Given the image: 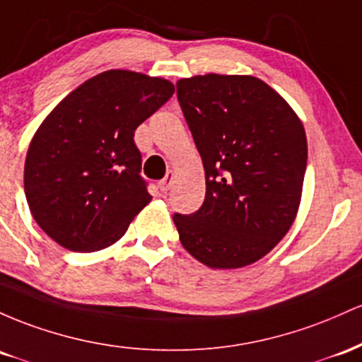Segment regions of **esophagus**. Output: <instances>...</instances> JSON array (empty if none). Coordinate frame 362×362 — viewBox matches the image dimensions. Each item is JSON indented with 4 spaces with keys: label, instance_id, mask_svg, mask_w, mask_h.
Returning <instances> with one entry per match:
<instances>
[{
    "label": "esophagus",
    "instance_id": "1",
    "mask_svg": "<svg viewBox=\"0 0 362 362\" xmlns=\"http://www.w3.org/2000/svg\"><path fill=\"white\" fill-rule=\"evenodd\" d=\"M173 180H174V173H173V170H169V173L165 174L164 180L159 181V188H160L162 193H168L169 192L170 185H173Z\"/></svg>",
    "mask_w": 362,
    "mask_h": 362
}]
</instances>
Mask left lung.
<instances>
[{
    "mask_svg": "<svg viewBox=\"0 0 362 362\" xmlns=\"http://www.w3.org/2000/svg\"><path fill=\"white\" fill-rule=\"evenodd\" d=\"M205 168L194 214H174L181 245L210 269H241L287 234L301 202L308 141L274 88L247 75H198L176 83Z\"/></svg>",
    "mask_w": 362,
    "mask_h": 362,
    "instance_id": "obj_1",
    "label": "left lung"
}]
</instances>
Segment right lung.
Segmentation results:
<instances>
[{
	"label": "right lung",
	"instance_id": "obj_1",
	"mask_svg": "<svg viewBox=\"0 0 362 362\" xmlns=\"http://www.w3.org/2000/svg\"><path fill=\"white\" fill-rule=\"evenodd\" d=\"M164 78L109 70L68 93L28 147L23 185L40 229L71 251L115 245L150 202L135 129L173 97Z\"/></svg>",
	"mask_w": 362,
	"mask_h": 362
}]
</instances>
